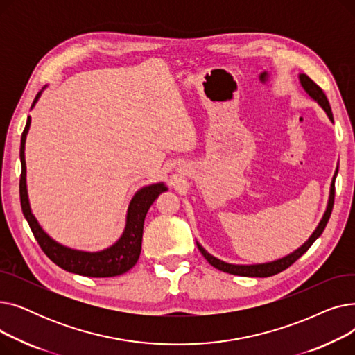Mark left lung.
I'll use <instances>...</instances> for the list:
<instances>
[{
    "mask_svg": "<svg viewBox=\"0 0 355 355\" xmlns=\"http://www.w3.org/2000/svg\"><path fill=\"white\" fill-rule=\"evenodd\" d=\"M300 80H301V85H302V87L305 89V92L308 93V95H309L313 101H316V102H318V103L321 105V107L327 112V115H328V118L331 119V122H334L331 106H329V102H328V99H327V96H325L324 90H322L318 85H316L309 76H306V74H300ZM337 173H338V170L335 171V175H334V178H332L328 207H327V211H325V214H324L321 223L318 225V227H316V230L312 233V236L308 239V241H306L305 245H302L300 249L295 250V252L291 253V254H288L286 257L275 260V262H270V263L249 265V266H246V265H230V263L223 262V260H218V259H216L214 256H211L210 253H207L206 250H204V249L197 243L198 250L201 252V254H202L204 257H206V260H207V262H209L211 266H214V268L218 269V270L230 273V275L252 276V277H268V276H273V275H276V273H279V272H282V270L288 269L291 265H293V263L296 262V260L300 259V257L312 246L313 241L322 234V232H324V229H325V226H327V223H328V220H329V217H331L332 207H334L335 177H337Z\"/></svg>",
    "mask_w": 355,
    "mask_h": 355,
    "instance_id": "1",
    "label": "left lung"
}]
</instances>
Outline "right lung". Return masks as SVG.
I'll use <instances>...</instances> for the list:
<instances>
[{"instance_id":"right-lung-1","label":"right lung","mask_w":355,"mask_h":355,"mask_svg":"<svg viewBox=\"0 0 355 355\" xmlns=\"http://www.w3.org/2000/svg\"><path fill=\"white\" fill-rule=\"evenodd\" d=\"M40 93L33 102H37L40 98ZM30 116L27 118L26 128L21 135V146H20V159H21V175H20V201H21V210L28 221V226L37 240V243L46 253V256L51 260L53 263L59 268L78 273L82 276L90 277H110L118 276L128 272L130 268L135 266L141 254V245H142V232H144V220L145 216L151 207V204L158 198V196L166 191L164 184H154L148 185L145 189H141L135 197L132 198L128 209L126 216V226L123 230L122 237L116 241L114 246H110L106 250L96 252V253H87L71 250L64 248L59 243H55L53 239H50L39 226V223L34 218L30 210L28 197H27V185H26V158H24V145L26 137L30 128Z\"/></svg>"}]
</instances>
